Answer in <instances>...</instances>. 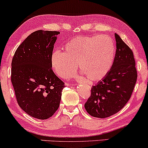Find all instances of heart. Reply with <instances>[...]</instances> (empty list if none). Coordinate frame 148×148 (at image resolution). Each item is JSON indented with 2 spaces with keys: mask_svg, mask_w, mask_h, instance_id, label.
<instances>
[{
  "mask_svg": "<svg viewBox=\"0 0 148 148\" xmlns=\"http://www.w3.org/2000/svg\"><path fill=\"white\" fill-rule=\"evenodd\" d=\"M114 56V44L108 36H81L69 41L63 52H54L50 62L52 69L60 77L73 76L78 64L88 80L96 82L108 73Z\"/></svg>",
  "mask_w": 148,
  "mask_h": 148,
  "instance_id": "heart-1",
  "label": "heart"
}]
</instances>
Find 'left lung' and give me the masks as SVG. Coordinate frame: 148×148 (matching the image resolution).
I'll list each match as a JSON object with an SVG mask.
<instances>
[{
  "instance_id": "1",
  "label": "left lung",
  "mask_w": 148,
  "mask_h": 148,
  "mask_svg": "<svg viewBox=\"0 0 148 148\" xmlns=\"http://www.w3.org/2000/svg\"><path fill=\"white\" fill-rule=\"evenodd\" d=\"M116 50L108 73L94 86L85 108L91 116L107 118L125 106L134 90L137 78L133 51L115 34Z\"/></svg>"
}]
</instances>
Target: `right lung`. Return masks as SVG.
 <instances>
[{
  "label": "right lung",
  "mask_w": 148,
  "mask_h": 148,
  "mask_svg": "<svg viewBox=\"0 0 148 148\" xmlns=\"http://www.w3.org/2000/svg\"><path fill=\"white\" fill-rule=\"evenodd\" d=\"M59 34L33 32L19 46L12 59L11 79L18 104L29 116L41 120L51 117L58 110L64 87L50 62Z\"/></svg>",
  "instance_id": "obj_1"
}]
</instances>
